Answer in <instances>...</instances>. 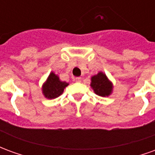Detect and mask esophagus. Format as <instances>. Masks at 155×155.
<instances>
[{
    "label": "esophagus",
    "mask_w": 155,
    "mask_h": 155,
    "mask_svg": "<svg viewBox=\"0 0 155 155\" xmlns=\"http://www.w3.org/2000/svg\"><path fill=\"white\" fill-rule=\"evenodd\" d=\"M75 81H76V82H81V77L75 78Z\"/></svg>",
    "instance_id": "obj_1"
}]
</instances>
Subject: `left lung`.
Segmentation results:
<instances>
[{"label":"left lung","mask_w":155,"mask_h":155,"mask_svg":"<svg viewBox=\"0 0 155 155\" xmlns=\"http://www.w3.org/2000/svg\"><path fill=\"white\" fill-rule=\"evenodd\" d=\"M91 88L99 96H109L113 91V84L103 72H99L97 74L91 77Z\"/></svg>","instance_id":"1"}]
</instances>
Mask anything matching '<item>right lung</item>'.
<instances>
[{
    "label": "right lung",
    "instance_id": "obj_1",
    "mask_svg": "<svg viewBox=\"0 0 155 155\" xmlns=\"http://www.w3.org/2000/svg\"><path fill=\"white\" fill-rule=\"evenodd\" d=\"M69 83L61 81L58 75L51 72L47 80L42 86V93L47 99H55L62 94L64 88L68 86Z\"/></svg>",
    "mask_w": 155,
    "mask_h": 155
}]
</instances>
